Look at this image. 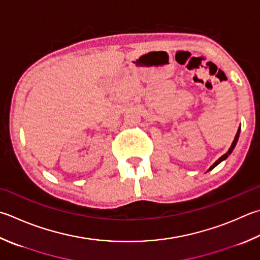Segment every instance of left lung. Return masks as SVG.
<instances>
[{
    "label": "left lung",
    "instance_id": "8db88e82",
    "mask_svg": "<svg viewBox=\"0 0 260 260\" xmlns=\"http://www.w3.org/2000/svg\"><path fill=\"white\" fill-rule=\"evenodd\" d=\"M239 135H240V128H239V130H238V132H237V135H236V138H234V140H233V143H232V145H231V147H230V149L228 150V153L226 154H224L223 156H221V157H219L216 161H215V163L212 165V166H210V168H209V171L210 170H212V169H214L215 168V166H216L217 164H219V163H221V161L222 160H224V159H226V157H228V156L230 155V154H231L232 153V151H233V149H234V147H236V145H237V143H238V139H239Z\"/></svg>",
    "mask_w": 260,
    "mask_h": 260
}]
</instances>
